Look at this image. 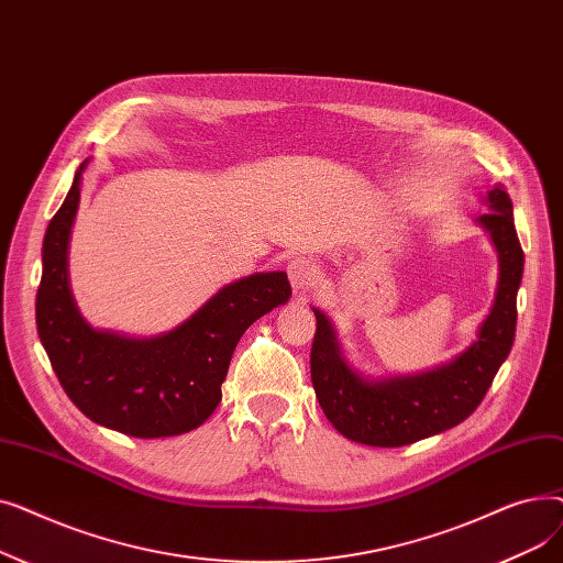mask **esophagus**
<instances>
[{
  "instance_id": "obj_1",
  "label": "esophagus",
  "mask_w": 563,
  "mask_h": 563,
  "mask_svg": "<svg viewBox=\"0 0 563 563\" xmlns=\"http://www.w3.org/2000/svg\"><path fill=\"white\" fill-rule=\"evenodd\" d=\"M287 274H289V283H291L294 291H299V294L312 289L319 280L317 264L310 257H303V255L291 257L287 262Z\"/></svg>"
}]
</instances>
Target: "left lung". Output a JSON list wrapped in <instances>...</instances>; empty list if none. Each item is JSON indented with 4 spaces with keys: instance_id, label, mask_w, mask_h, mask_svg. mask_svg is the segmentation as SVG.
<instances>
[{
    "instance_id": "obj_1",
    "label": "left lung",
    "mask_w": 563,
    "mask_h": 563,
    "mask_svg": "<svg viewBox=\"0 0 563 563\" xmlns=\"http://www.w3.org/2000/svg\"><path fill=\"white\" fill-rule=\"evenodd\" d=\"M490 212L479 223L499 255V283L477 340L450 365L388 380H365L340 356L327 314L314 310L310 351L312 388L329 422L349 440L372 448H404L470 418L507 361L516 338V297L525 255L514 225V205L501 185L488 191Z\"/></svg>"
}]
</instances>
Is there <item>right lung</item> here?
I'll return each mask as SVG.
<instances>
[{
	"label": "right lung",
	"mask_w": 563,
	"mask_h": 563,
	"mask_svg": "<svg viewBox=\"0 0 563 563\" xmlns=\"http://www.w3.org/2000/svg\"><path fill=\"white\" fill-rule=\"evenodd\" d=\"M84 166L43 242L36 327L52 369L84 416L107 429L134 438L198 429L221 401V383L244 331L291 297L287 274H253L230 283L159 338L93 331L75 308L66 272Z\"/></svg>",
	"instance_id": "obj_1"
}]
</instances>
